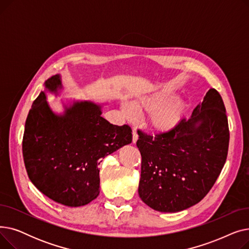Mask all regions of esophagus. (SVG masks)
I'll list each match as a JSON object with an SVG mask.
<instances>
[{"instance_id":"esophagus-1","label":"esophagus","mask_w":249,"mask_h":249,"mask_svg":"<svg viewBox=\"0 0 249 249\" xmlns=\"http://www.w3.org/2000/svg\"><path fill=\"white\" fill-rule=\"evenodd\" d=\"M137 139H138V135H137V133H136L135 130H133V132H132V142L134 143V144L136 143Z\"/></svg>"}]
</instances>
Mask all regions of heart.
Here are the masks:
<instances>
[{
    "label": "heart",
    "mask_w": 249,
    "mask_h": 249,
    "mask_svg": "<svg viewBox=\"0 0 249 249\" xmlns=\"http://www.w3.org/2000/svg\"><path fill=\"white\" fill-rule=\"evenodd\" d=\"M133 107L142 113L148 114V123L158 133H168L175 130L186 117L188 103L185 99L177 97L172 89H160L154 93L137 97ZM127 102L121 104L124 115L133 119L135 112Z\"/></svg>",
    "instance_id": "obj_1"
}]
</instances>
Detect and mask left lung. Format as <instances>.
<instances>
[{
  "mask_svg": "<svg viewBox=\"0 0 249 249\" xmlns=\"http://www.w3.org/2000/svg\"><path fill=\"white\" fill-rule=\"evenodd\" d=\"M140 199L153 210L176 213L198 204L214 186L228 153L223 100L210 89L189 120L155 136L138 130Z\"/></svg>",
  "mask_w": 249,
  "mask_h": 249,
  "instance_id": "1",
  "label": "left lung"
}]
</instances>
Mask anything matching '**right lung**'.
I'll use <instances>...</instances> for the list:
<instances>
[{
  "label": "right lung",
  "instance_id": "1",
  "mask_svg": "<svg viewBox=\"0 0 249 249\" xmlns=\"http://www.w3.org/2000/svg\"><path fill=\"white\" fill-rule=\"evenodd\" d=\"M45 90L58 94L61 76L44 83ZM45 90L33 102L25 123L23 158L32 184L46 197L69 207H81L100 194L102 160L132 142L129 126H117L102 117L105 104L91 101L63 103L56 114Z\"/></svg>",
  "mask_w": 249,
  "mask_h": 249
}]
</instances>
